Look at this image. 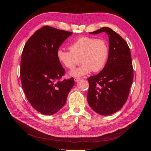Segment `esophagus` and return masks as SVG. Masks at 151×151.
<instances>
[{"label":"esophagus","instance_id":"esophagus-1","mask_svg":"<svg viewBox=\"0 0 151 151\" xmlns=\"http://www.w3.org/2000/svg\"><path fill=\"white\" fill-rule=\"evenodd\" d=\"M80 80H81L80 78H75V79H74V81H75L76 83H77V82H78V81H80Z\"/></svg>","mask_w":151,"mask_h":151}]
</instances>
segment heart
Here are the masks:
<instances>
[{"label":"heart","mask_w":151,"mask_h":151,"mask_svg":"<svg viewBox=\"0 0 151 151\" xmlns=\"http://www.w3.org/2000/svg\"><path fill=\"white\" fill-rule=\"evenodd\" d=\"M70 50L59 48L57 57L62 64L69 69H72L81 58L83 63L79 67L70 72L72 77H81L90 73L102 70L106 63L109 56L108 43L103 40L88 36L79 38L70 45Z\"/></svg>","instance_id":"1"}]
</instances>
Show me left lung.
I'll return each instance as SVG.
<instances>
[{"label":"left lung","instance_id":"left-lung-1","mask_svg":"<svg viewBox=\"0 0 151 151\" xmlns=\"http://www.w3.org/2000/svg\"><path fill=\"white\" fill-rule=\"evenodd\" d=\"M105 32L109 37V56L103 69L88 79L87 98L90 107L101 115L118 111L126 103L134 77L130 48L125 40L108 27L90 34Z\"/></svg>","mask_w":151,"mask_h":151}]
</instances>
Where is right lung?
Listing matches in <instances>:
<instances>
[{
    "instance_id": "obj_1",
    "label": "right lung",
    "mask_w": 151,
    "mask_h": 151,
    "mask_svg": "<svg viewBox=\"0 0 151 151\" xmlns=\"http://www.w3.org/2000/svg\"><path fill=\"white\" fill-rule=\"evenodd\" d=\"M72 32L45 26L26 42L21 55L20 77L28 101L43 115H53L64 106L74 78L60 81L65 69L57 51Z\"/></svg>"
}]
</instances>
